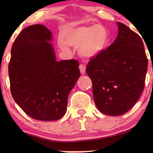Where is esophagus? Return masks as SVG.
I'll list each match as a JSON object with an SVG mask.
<instances>
[{
    "label": "esophagus",
    "instance_id": "esophagus-1",
    "mask_svg": "<svg viewBox=\"0 0 153 153\" xmlns=\"http://www.w3.org/2000/svg\"><path fill=\"white\" fill-rule=\"evenodd\" d=\"M79 69H80V73H81L82 74H85V66L84 65L80 64V66H79Z\"/></svg>",
    "mask_w": 153,
    "mask_h": 153
}]
</instances>
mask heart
Listing matches in <instances>:
<instances>
[{
    "instance_id": "heart-1",
    "label": "heart",
    "mask_w": 153,
    "mask_h": 153,
    "mask_svg": "<svg viewBox=\"0 0 153 153\" xmlns=\"http://www.w3.org/2000/svg\"><path fill=\"white\" fill-rule=\"evenodd\" d=\"M108 31L103 26H81L68 31L65 38L58 39V46L65 52H71V46L78 48L79 54L86 58L96 57L104 50L108 42Z\"/></svg>"
}]
</instances>
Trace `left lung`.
<instances>
[{
    "label": "left lung",
    "mask_w": 153,
    "mask_h": 153,
    "mask_svg": "<svg viewBox=\"0 0 153 153\" xmlns=\"http://www.w3.org/2000/svg\"><path fill=\"white\" fill-rule=\"evenodd\" d=\"M117 25L114 43L91 58L86 67L95 103L110 116L122 115L132 108L145 87L148 65L141 37L122 23Z\"/></svg>",
    "instance_id": "obj_1"
}]
</instances>
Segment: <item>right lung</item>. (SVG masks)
<instances>
[{"label": "right lung", "mask_w": 153, "mask_h": 153, "mask_svg": "<svg viewBox=\"0 0 153 153\" xmlns=\"http://www.w3.org/2000/svg\"><path fill=\"white\" fill-rule=\"evenodd\" d=\"M52 33L42 24L25 28L16 38L8 64L10 92L31 118L55 121L65 114L68 97L80 75L76 59L57 62Z\"/></svg>", "instance_id": "right-lung-1"}]
</instances>
